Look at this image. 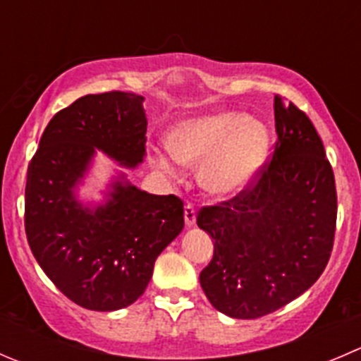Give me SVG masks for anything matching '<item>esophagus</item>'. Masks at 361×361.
<instances>
[{
	"label": "esophagus",
	"mask_w": 361,
	"mask_h": 361,
	"mask_svg": "<svg viewBox=\"0 0 361 361\" xmlns=\"http://www.w3.org/2000/svg\"><path fill=\"white\" fill-rule=\"evenodd\" d=\"M185 224H187V227L194 226L195 224V208L192 202H187V204H185Z\"/></svg>",
	"instance_id": "34e87169"
}]
</instances>
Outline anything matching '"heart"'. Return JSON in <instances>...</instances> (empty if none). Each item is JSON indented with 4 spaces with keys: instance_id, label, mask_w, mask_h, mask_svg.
I'll use <instances>...</instances> for the list:
<instances>
[{
    "instance_id": "obj_1",
    "label": "heart",
    "mask_w": 361,
    "mask_h": 361,
    "mask_svg": "<svg viewBox=\"0 0 361 361\" xmlns=\"http://www.w3.org/2000/svg\"><path fill=\"white\" fill-rule=\"evenodd\" d=\"M166 145L180 164L201 167L199 181L206 190L226 195L255 176L268 152V130L254 118L222 111L181 121L167 134ZM155 166L174 171L164 155L155 157Z\"/></svg>"
}]
</instances>
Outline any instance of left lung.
Segmentation results:
<instances>
[{"label":"left lung","instance_id":"1","mask_svg":"<svg viewBox=\"0 0 361 361\" xmlns=\"http://www.w3.org/2000/svg\"><path fill=\"white\" fill-rule=\"evenodd\" d=\"M274 153L227 201L202 206L197 226L215 240L199 275L206 298L236 319H257L305 293L328 264L337 188L312 121L275 95Z\"/></svg>","mask_w":361,"mask_h":361}]
</instances>
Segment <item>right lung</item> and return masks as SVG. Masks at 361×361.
<instances>
[{
    "mask_svg": "<svg viewBox=\"0 0 361 361\" xmlns=\"http://www.w3.org/2000/svg\"><path fill=\"white\" fill-rule=\"evenodd\" d=\"M142 100L116 90L80 97L52 116L27 166V243L52 284L87 310L132 305L145 293L155 259L183 229V201L174 194L153 195L116 181L95 212L73 197L95 148L125 166L142 162Z\"/></svg>",
    "mask_w": 361,
    "mask_h": 361,
    "instance_id": "obj_1",
    "label": "right lung"
}]
</instances>
